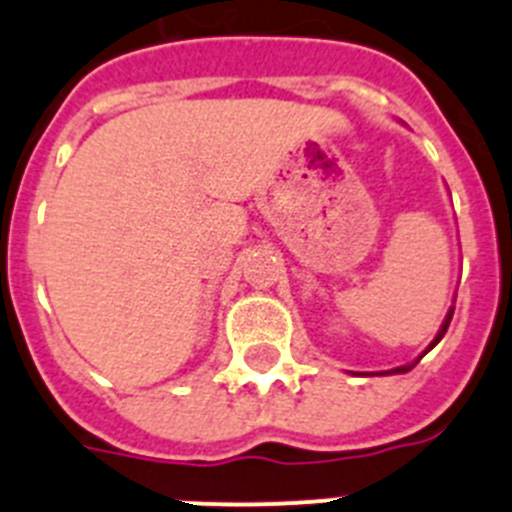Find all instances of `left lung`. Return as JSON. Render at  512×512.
I'll list each match as a JSON object with an SVG mask.
<instances>
[{
	"mask_svg": "<svg viewBox=\"0 0 512 512\" xmlns=\"http://www.w3.org/2000/svg\"><path fill=\"white\" fill-rule=\"evenodd\" d=\"M451 315H454V307H451V310H449V315H446V320H443L441 330H438V333H436V338H433V341H431V346H428V348H433V346H436L438 341H441V338H443V333H446V328H449V323H451ZM415 364H418V361H415ZM415 364H408V366H397V369H392V372H387V374H402V372H410V369H413Z\"/></svg>",
	"mask_w": 512,
	"mask_h": 512,
	"instance_id": "8db88e82",
	"label": "left lung"
}]
</instances>
